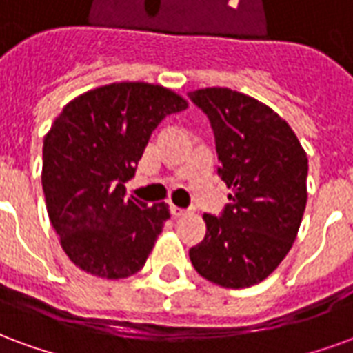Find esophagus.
<instances>
[{"instance_id": "34e87169", "label": "esophagus", "mask_w": 353, "mask_h": 353, "mask_svg": "<svg viewBox=\"0 0 353 353\" xmlns=\"http://www.w3.org/2000/svg\"><path fill=\"white\" fill-rule=\"evenodd\" d=\"M171 214H173L174 218H180V216L186 214V208H180L176 207V205H171Z\"/></svg>"}]
</instances>
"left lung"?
Wrapping results in <instances>:
<instances>
[{
  "mask_svg": "<svg viewBox=\"0 0 353 353\" xmlns=\"http://www.w3.org/2000/svg\"><path fill=\"white\" fill-rule=\"evenodd\" d=\"M188 95L210 120L218 174L233 188L222 214H203L207 233L190 259L214 284L250 288L279 267L297 236L307 207V152L288 122L250 95L230 88Z\"/></svg>",
  "mask_w": 353,
  "mask_h": 353,
  "instance_id": "obj_1",
  "label": "left lung"
}]
</instances>
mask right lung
Instances as JSON below:
<instances>
[{
	"instance_id": "right-lung-1",
	"label": "right lung",
	"mask_w": 353,
	"mask_h": 353,
	"mask_svg": "<svg viewBox=\"0 0 353 353\" xmlns=\"http://www.w3.org/2000/svg\"><path fill=\"white\" fill-rule=\"evenodd\" d=\"M188 107L171 90L114 82L69 101L43 143V192L63 252L101 279H128L143 269L163 223L165 203L125 195L152 131Z\"/></svg>"
}]
</instances>
